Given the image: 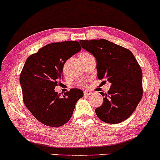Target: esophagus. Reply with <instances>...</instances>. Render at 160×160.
<instances>
[{
  "label": "esophagus",
  "instance_id": "obj_1",
  "mask_svg": "<svg viewBox=\"0 0 160 160\" xmlns=\"http://www.w3.org/2000/svg\"><path fill=\"white\" fill-rule=\"evenodd\" d=\"M91 94V92L90 91H84V94H85V95H89Z\"/></svg>",
  "mask_w": 160,
  "mask_h": 160
}]
</instances>
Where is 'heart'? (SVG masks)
Listing matches in <instances>:
<instances>
[{
    "label": "heart",
    "mask_w": 160,
    "mask_h": 160,
    "mask_svg": "<svg viewBox=\"0 0 160 160\" xmlns=\"http://www.w3.org/2000/svg\"><path fill=\"white\" fill-rule=\"evenodd\" d=\"M88 56H90V54H88V53H82V54L80 56V58L81 57H88Z\"/></svg>",
    "instance_id": "heart-1"
}]
</instances>
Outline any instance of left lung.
I'll list each match as a JSON object with an SVG mask.
<instances>
[{"instance_id":"8db88e82","label":"left lung","mask_w":160,"mask_h":160,"mask_svg":"<svg viewBox=\"0 0 160 160\" xmlns=\"http://www.w3.org/2000/svg\"><path fill=\"white\" fill-rule=\"evenodd\" d=\"M82 48L96 58L98 77L111 83L103 102L95 109L104 122H122L131 116L143 96L142 71L128 49L105 39L81 40ZM106 82V81H104Z\"/></svg>"}]
</instances>
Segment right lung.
Here are the masks:
<instances>
[{
  "instance_id": "obj_1",
  "label": "right lung",
  "mask_w": 160,
  "mask_h": 160,
  "mask_svg": "<svg viewBox=\"0 0 160 160\" xmlns=\"http://www.w3.org/2000/svg\"><path fill=\"white\" fill-rule=\"evenodd\" d=\"M82 50L78 41H62L43 47L27 58L19 82L23 102L34 117L51 127L63 125L70 119L83 91L71 89L61 96L54 91L60 85L66 61Z\"/></svg>"
}]
</instances>
